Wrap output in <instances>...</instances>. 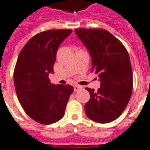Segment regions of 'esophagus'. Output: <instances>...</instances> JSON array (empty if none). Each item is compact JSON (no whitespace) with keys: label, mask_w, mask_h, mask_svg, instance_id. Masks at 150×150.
I'll list each match as a JSON object with an SVG mask.
<instances>
[{"label":"esophagus","mask_w":150,"mask_h":150,"mask_svg":"<svg viewBox=\"0 0 150 150\" xmlns=\"http://www.w3.org/2000/svg\"><path fill=\"white\" fill-rule=\"evenodd\" d=\"M82 89V87L81 86H79V85H75L74 86V90L75 91H79V90H81Z\"/></svg>","instance_id":"1"}]
</instances>
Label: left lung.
<instances>
[{
    "mask_svg": "<svg viewBox=\"0 0 150 150\" xmlns=\"http://www.w3.org/2000/svg\"><path fill=\"white\" fill-rule=\"evenodd\" d=\"M78 37L92 57V71L98 75L97 91L86 88L90 99L85 105L87 117L98 123L118 117L132 96L133 75L128 53L121 41L103 29H76Z\"/></svg>",
    "mask_w": 150,
    "mask_h": 150,
    "instance_id": "1",
    "label": "left lung"
}]
</instances>
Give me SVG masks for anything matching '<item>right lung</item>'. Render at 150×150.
Listing matches in <instances>:
<instances>
[{"label":"right lung","instance_id":"right-lung-1","mask_svg":"<svg viewBox=\"0 0 150 150\" xmlns=\"http://www.w3.org/2000/svg\"><path fill=\"white\" fill-rule=\"evenodd\" d=\"M71 29L47 30L32 37L20 52L14 70V83L20 104L34 121L50 125L61 120L73 87L50 83L57 50Z\"/></svg>","mask_w":150,"mask_h":150}]
</instances>
